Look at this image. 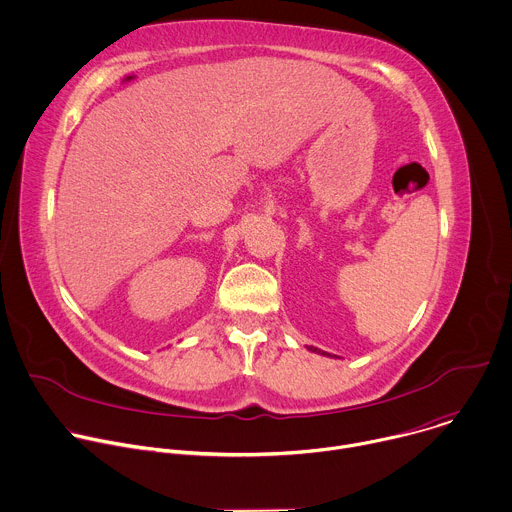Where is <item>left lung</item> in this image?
Masks as SVG:
<instances>
[{
  "label": "left lung",
  "instance_id": "8db88e82",
  "mask_svg": "<svg viewBox=\"0 0 512 512\" xmlns=\"http://www.w3.org/2000/svg\"><path fill=\"white\" fill-rule=\"evenodd\" d=\"M314 350H316V348H314Z\"/></svg>",
  "mask_w": 512,
  "mask_h": 512
}]
</instances>
